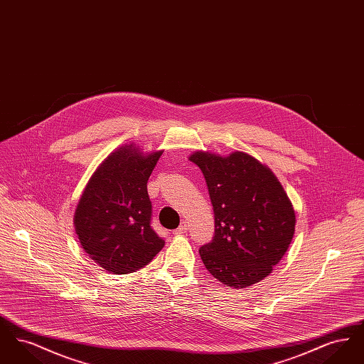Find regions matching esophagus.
<instances>
[{
    "mask_svg": "<svg viewBox=\"0 0 364 364\" xmlns=\"http://www.w3.org/2000/svg\"><path fill=\"white\" fill-rule=\"evenodd\" d=\"M187 230H188V226L186 223H183L177 229H174L173 233L174 235H184V233H187Z\"/></svg>",
    "mask_w": 364,
    "mask_h": 364,
    "instance_id": "obj_1",
    "label": "esophagus"
}]
</instances>
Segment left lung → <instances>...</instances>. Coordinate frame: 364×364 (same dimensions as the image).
Here are the masks:
<instances>
[{
	"mask_svg": "<svg viewBox=\"0 0 364 364\" xmlns=\"http://www.w3.org/2000/svg\"><path fill=\"white\" fill-rule=\"evenodd\" d=\"M190 161L205 176L214 210V237L199 254L208 273L242 289L267 277L294 239V206L273 173L257 158L195 151Z\"/></svg>",
	"mask_w": 364,
	"mask_h": 364,
	"instance_id": "1",
	"label": "left lung"
}]
</instances>
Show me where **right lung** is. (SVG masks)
I'll list each match as a JSON object with an SVG mask.
<instances>
[{
	"label": "right lung",
	"instance_id": "1",
	"mask_svg": "<svg viewBox=\"0 0 364 364\" xmlns=\"http://www.w3.org/2000/svg\"><path fill=\"white\" fill-rule=\"evenodd\" d=\"M162 150L143 153L134 143L105 158L90 177L73 225L83 250L106 272L127 274L144 267L165 242L150 225L149 177Z\"/></svg>",
	"mask_w": 364,
	"mask_h": 364
}]
</instances>
